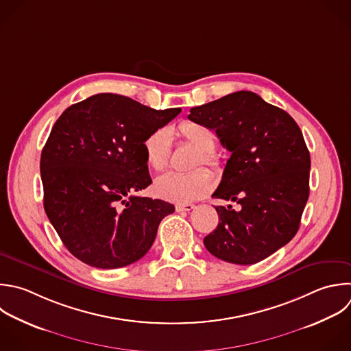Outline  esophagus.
I'll list each match as a JSON object with an SVG mask.
<instances>
[{"label":"esophagus","instance_id":"obj_1","mask_svg":"<svg viewBox=\"0 0 351 351\" xmlns=\"http://www.w3.org/2000/svg\"><path fill=\"white\" fill-rule=\"evenodd\" d=\"M193 208H195L193 204H177L176 206V211H178V213H181V211H191Z\"/></svg>","mask_w":351,"mask_h":351}]
</instances>
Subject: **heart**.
I'll list each match as a JSON object with an SVG mask.
<instances>
[{
	"label": "heart",
	"mask_w": 351,
	"mask_h": 351,
	"mask_svg": "<svg viewBox=\"0 0 351 351\" xmlns=\"http://www.w3.org/2000/svg\"><path fill=\"white\" fill-rule=\"evenodd\" d=\"M176 133L184 143L196 149L192 156L191 167L203 165L213 171L221 170V160L214 152L217 136L210 128L196 121H184L177 126ZM170 132L166 128L155 129L145 137L143 151L145 162L152 170L162 171L167 167L170 158ZM210 189L211 177L202 169L185 174L166 173L158 177L154 182V192L158 197L180 204L197 200Z\"/></svg>",
	"instance_id": "b5f03b06"
}]
</instances>
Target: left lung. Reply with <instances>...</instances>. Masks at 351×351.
I'll return each instance as SVG.
<instances>
[{
  "instance_id": "1",
  "label": "left lung",
  "mask_w": 351,
  "mask_h": 351,
  "mask_svg": "<svg viewBox=\"0 0 351 351\" xmlns=\"http://www.w3.org/2000/svg\"><path fill=\"white\" fill-rule=\"evenodd\" d=\"M188 118L215 130L230 152L213 197L241 206H215L219 223L206 248L236 265L267 258L296 234L308 199L310 154L299 126L247 90L193 107Z\"/></svg>"
}]
</instances>
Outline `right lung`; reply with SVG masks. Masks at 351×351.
Here are the masks:
<instances>
[{"label":"right lung","instance_id":"obj_1","mask_svg":"<svg viewBox=\"0 0 351 351\" xmlns=\"http://www.w3.org/2000/svg\"><path fill=\"white\" fill-rule=\"evenodd\" d=\"M181 108L100 93L69 107L41 154L45 213L67 250L99 269L143 258L174 206L133 193L151 182L143 143Z\"/></svg>","mask_w":351,"mask_h":351}]
</instances>
